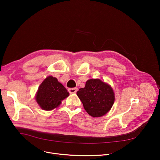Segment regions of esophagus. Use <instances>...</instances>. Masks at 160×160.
<instances>
[{"instance_id": "obj_1", "label": "esophagus", "mask_w": 160, "mask_h": 160, "mask_svg": "<svg viewBox=\"0 0 160 160\" xmlns=\"http://www.w3.org/2000/svg\"><path fill=\"white\" fill-rule=\"evenodd\" d=\"M77 90H78V89L77 88H70V89H68V91H69V92L70 93H75L77 91Z\"/></svg>"}]
</instances>
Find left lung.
<instances>
[{
    "label": "left lung",
    "mask_w": 160,
    "mask_h": 160,
    "mask_svg": "<svg viewBox=\"0 0 160 160\" xmlns=\"http://www.w3.org/2000/svg\"><path fill=\"white\" fill-rule=\"evenodd\" d=\"M84 109L91 116L101 117L112 108L115 95L111 87L99 79H92L86 82L84 88L77 92Z\"/></svg>",
    "instance_id": "obj_1"
}]
</instances>
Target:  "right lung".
<instances>
[{
	"instance_id": "obj_1",
	"label": "right lung",
	"mask_w": 160,
	"mask_h": 160,
	"mask_svg": "<svg viewBox=\"0 0 160 160\" xmlns=\"http://www.w3.org/2000/svg\"><path fill=\"white\" fill-rule=\"evenodd\" d=\"M69 95V92L57 78L49 76L38 87L35 99L41 109L50 111L57 108Z\"/></svg>"
}]
</instances>
